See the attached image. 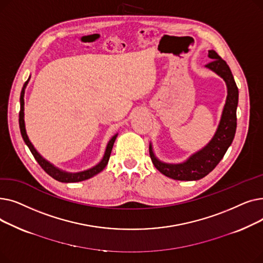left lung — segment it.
<instances>
[{
  "label": "left lung",
  "instance_id": "left-lung-1",
  "mask_svg": "<svg viewBox=\"0 0 263 263\" xmlns=\"http://www.w3.org/2000/svg\"><path fill=\"white\" fill-rule=\"evenodd\" d=\"M208 57L213 61L205 67L223 78L227 85V98L220 117L217 130L212 140L202 149L193 154L185 162L168 164L158 160L155 156L153 145H149V155L155 167L175 180H199L212 172L219 161L225 156L231 145L237 130V106L239 101V90L227 63L214 51L210 50Z\"/></svg>",
  "mask_w": 263,
  "mask_h": 263
}]
</instances>
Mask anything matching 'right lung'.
Masks as SVG:
<instances>
[{"instance_id": "add662e5", "label": "right lung", "mask_w": 263, "mask_h": 263, "mask_svg": "<svg viewBox=\"0 0 263 263\" xmlns=\"http://www.w3.org/2000/svg\"><path fill=\"white\" fill-rule=\"evenodd\" d=\"M30 81V78L29 80H27L24 85L22 87V90H21V95H20V112H19V127H20V132H21V135H22V139L24 141V143L27 145V147L30 148L32 155L34 156L35 160L38 162V164L41 166V168H43L49 176H51L52 178H54L55 180H58L60 182H65V183H69V182H79V181H83V180H87V179L93 177L95 175L99 174L100 172H102L104 170V167L106 166V164L109 160V156H110V153H112V148H113V145L115 143V140L117 137V134H115L112 139L109 140L107 146H106V149H105V153H104V156L102 158V160L96 165V166L87 170V171H84V172H80V173H67V172H64L60 168H58L57 166H54L53 164H51L49 161H47L45 158L41 157L38 151L34 148L33 144L31 143V141L29 140V136H27L26 134V130H25V123H24V91H25V87L27 85V83H29Z\"/></svg>"}]
</instances>
